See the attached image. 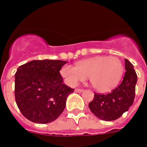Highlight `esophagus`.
Instances as JSON below:
<instances>
[{"mask_svg": "<svg viewBox=\"0 0 147 147\" xmlns=\"http://www.w3.org/2000/svg\"><path fill=\"white\" fill-rule=\"evenodd\" d=\"M84 91L83 89H75V92L76 93H82V92Z\"/></svg>", "mask_w": 147, "mask_h": 147, "instance_id": "esophagus-1", "label": "esophagus"}]
</instances>
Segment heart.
I'll list each match as a JSON object with an SVG mask.
<instances>
[{"label": "heart", "instance_id": "obj_1", "mask_svg": "<svg viewBox=\"0 0 147 147\" xmlns=\"http://www.w3.org/2000/svg\"><path fill=\"white\" fill-rule=\"evenodd\" d=\"M124 72L119 58L113 56H96L76 63V67L65 65L61 68V76L67 85L75 87L89 76L94 89L107 92L116 86Z\"/></svg>", "mask_w": 147, "mask_h": 147}]
</instances>
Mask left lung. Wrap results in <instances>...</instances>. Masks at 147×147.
<instances>
[{"label":"left lung","mask_w":147,"mask_h":147,"mask_svg":"<svg viewBox=\"0 0 147 147\" xmlns=\"http://www.w3.org/2000/svg\"><path fill=\"white\" fill-rule=\"evenodd\" d=\"M124 62L126 72L120 85L107 94L95 93L93 100L89 103L90 111L101 120L118 119L133 104L137 74L133 65L127 59Z\"/></svg>","instance_id":"left-lung-1"}]
</instances>
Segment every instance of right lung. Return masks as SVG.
I'll return each instance as SVG.
<instances>
[{"instance_id":"1","label":"right lung","mask_w":147,"mask_h":147,"mask_svg":"<svg viewBox=\"0 0 147 147\" xmlns=\"http://www.w3.org/2000/svg\"><path fill=\"white\" fill-rule=\"evenodd\" d=\"M65 63L52 59L33 60L18 67L15 76V100L27 119L48 124L63 112L67 96L74 90L62 83L59 71Z\"/></svg>"}]
</instances>
